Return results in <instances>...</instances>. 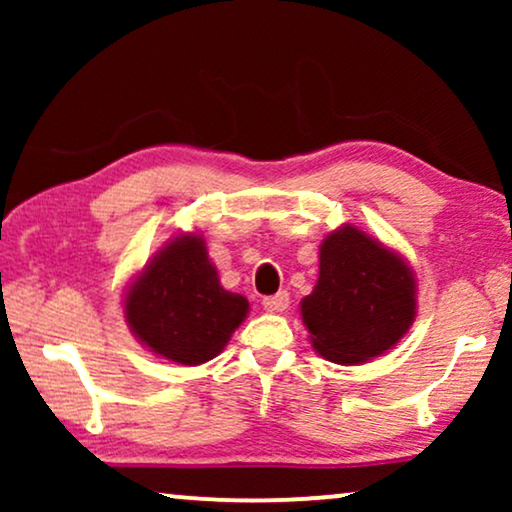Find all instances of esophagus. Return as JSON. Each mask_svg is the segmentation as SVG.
<instances>
[{
    "label": "esophagus",
    "instance_id": "1",
    "mask_svg": "<svg viewBox=\"0 0 512 512\" xmlns=\"http://www.w3.org/2000/svg\"><path fill=\"white\" fill-rule=\"evenodd\" d=\"M263 307L268 312H284L286 307H289V293L279 291V293H275V296L263 298Z\"/></svg>",
    "mask_w": 512,
    "mask_h": 512
}]
</instances>
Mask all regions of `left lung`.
<instances>
[{
  "mask_svg": "<svg viewBox=\"0 0 512 512\" xmlns=\"http://www.w3.org/2000/svg\"><path fill=\"white\" fill-rule=\"evenodd\" d=\"M415 275L405 261L354 226L319 249V279L300 303L312 345L333 363L380 356L415 321Z\"/></svg>",
  "mask_w": 512,
  "mask_h": 512,
  "instance_id": "8db88e82",
  "label": "left lung"
}]
</instances>
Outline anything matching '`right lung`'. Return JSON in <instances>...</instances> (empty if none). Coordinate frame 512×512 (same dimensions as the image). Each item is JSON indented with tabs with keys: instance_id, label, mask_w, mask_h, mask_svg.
I'll return each instance as SVG.
<instances>
[{
	"instance_id": "right-lung-1",
	"label": "right lung",
	"mask_w": 512,
	"mask_h": 512,
	"mask_svg": "<svg viewBox=\"0 0 512 512\" xmlns=\"http://www.w3.org/2000/svg\"><path fill=\"white\" fill-rule=\"evenodd\" d=\"M247 312V298L221 286L200 235L165 244L125 296V319L135 338L181 366L214 359Z\"/></svg>"
}]
</instances>
